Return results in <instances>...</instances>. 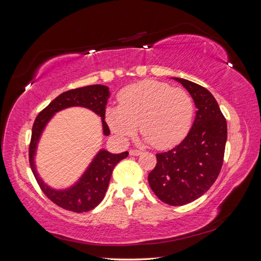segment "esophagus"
<instances>
[{"label":"esophagus","instance_id":"34e87169","mask_svg":"<svg viewBox=\"0 0 261 261\" xmlns=\"http://www.w3.org/2000/svg\"><path fill=\"white\" fill-rule=\"evenodd\" d=\"M129 154L130 155H140L141 151L137 149H132V150H129Z\"/></svg>","mask_w":261,"mask_h":261}]
</instances>
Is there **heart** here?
I'll return each instance as SVG.
<instances>
[{
    "label": "heart",
    "instance_id": "obj_1",
    "mask_svg": "<svg viewBox=\"0 0 261 261\" xmlns=\"http://www.w3.org/2000/svg\"><path fill=\"white\" fill-rule=\"evenodd\" d=\"M194 102L181 88L155 81L132 85L120 94V105L106 110L110 128L122 140L140 135L155 149H169L179 144L191 128Z\"/></svg>",
    "mask_w": 261,
    "mask_h": 261
}]
</instances>
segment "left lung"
<instances>
[{"label":"left lung","mask_w":261,"mask_h":261,"mask_svg":"<svg viewBox=\"0 0 261 261\" xmlns=\"http://www.w3.org/2000/svg\"><path fill=\"white\" fill-rule=\"evenodd\" d=\"M191 93L197 108L191 130L179 145L156 153L148 181L161 201L184 206L199 198L215 183L223 164L227 138L225 117L204 87L173 77Z\"/></svg>","instance_id":"8db88e82"}]
</instances>
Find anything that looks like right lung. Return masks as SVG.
Returning a JSON list of instances; mask_svg holds the SVG:
<instances>
[{
    "label": "right lung",
    "instance_id": "1",
    "mask_svg": "<svg viewBox=\"0 0 261 261\" xmlns=\"http://www.w3.org/2000/svg\"><path fill=\"white\" fill-rule=\"evenodd\" d=\"M109 97V88L103 85H91L83 87V88L68 90L55 98L48 107L39 113L35 120L29 145V163L31 171L44 195L57 206L65 210L81 213L96 208L105 198L115 165L125 159L128 155V152L125 151L114 154L109 152L108 150L101 149L93 158L82 177L73 186L66 189H53L44 184V181L39 177L36 169L35 155L39 139L45 125L48 124L52 116L61 110L70 107L87 108L98 114L101 117L103 134L108 136L110 129L105 118Z\"/></svg>",
    "mask_w": 261,
    "mask_h": 261
}]
</instances>
